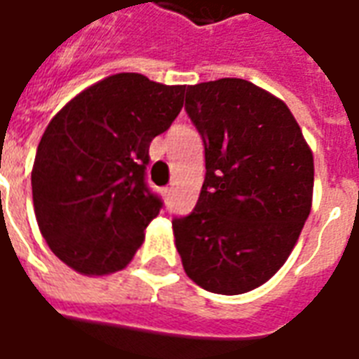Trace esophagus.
<instances>
[{"mask_svg": "<svg viewBox=\"0 0 359 359\" xmlns=\"http://www.w3.org/2000/svg\"><path fill=\"white\" fill-rule=\"evenodd\" d=\"M172 194V188L171 187H167V188H163V196H167V198H169V196Z\"/></svg>", "mask_w": 359, "mask_h": 359, "instance_id": "esophagus-1", "label": "esophagus"}]
</instances>
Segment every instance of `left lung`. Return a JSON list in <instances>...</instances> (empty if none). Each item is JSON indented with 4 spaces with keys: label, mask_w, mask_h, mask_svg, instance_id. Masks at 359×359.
I'll list each match as a JSON object with an SVG mask.
<instances>
[{
    "label": "left lung",
    "mask_w": 359,
    "mask_h": 359,
    "mask_svg": "<svg viewBox=\"0 0 359 359\" xmlns=\"http://www.w3.org/2000/svg\"><path fill=\"white\" fill-rule=\"evenodd\" d=\"M184 109L202 134L205 180L194 211L172 219L182 267L203 290L250 292L298 242L311 211L313 154L286 103L248 81L188 86Z\"/></svg>",
    "instance_id": "8db88e82"
}]
</instances>
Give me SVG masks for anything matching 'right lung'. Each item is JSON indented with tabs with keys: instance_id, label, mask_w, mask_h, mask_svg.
Listing matches in <instances>:
<instances>
[{
	"instance_id": "add662e5",
	"label": "right lung",
	"mask_w": 359,
	"mask_h": 359,
	"mask_svg": "<svg viewBox=\"0 0 359 359\" xmlns=\"http://www.w3.org/2000/svg\"><path fill=\"white\" fill-rule=\"evenodd\" d=\"M187 86L118 73L74 95L43 133L32 167L40 233L81 275L130 264L163 202L146 184L149 142L182 109Z\"/></svg>"
}]
</instances>
